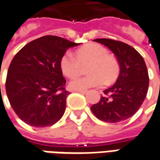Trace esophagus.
I'll return each mask as SVG.
<instances>
[{
	"instance_id": "34e87169",
	"label": "esophagus",
	"mask_w": 160,
	"mask_h": 160,
	"mask_svg": "<svg viewBox=\"0 0 160 160\" xmlns=\"http://www.w3.org/2000/svg\"><path fill=\"white\" fill-rule=\"evenodd\" d=\"M76 92L80 93V94H87L88 93V90H76Z\"/></svg>"
}]
</instances>
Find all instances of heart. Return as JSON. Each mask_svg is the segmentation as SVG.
Returning a JSON list of instances; mask_svg holds the SVG:
<instances>
[{
	"mask_svg": "<svg viewBox=\"0 0 160 160\" xmlns=\"http://www.w3.org/2000/svg\"><path fill=\"white\" fill-rule=\"evenodd\" d=\"M88 66L86 72L88 75L71 81L69 87L72 89L85 90L100 87L104 82L110 84L117 80L120 73V65L117 58L109 55L107 49L98 43H88L82 46L76 52L75 56L66 52L59 60L62 73L69 79L80 75L82 66Z\"/></svg>",
	"mask_w": 160,
	"mask_h": 160,
	"instance_id": "1",
	"label": "heart"
}]
</instances>
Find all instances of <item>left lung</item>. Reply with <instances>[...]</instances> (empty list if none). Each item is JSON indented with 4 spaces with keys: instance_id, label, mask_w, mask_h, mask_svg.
I'll return each mask as SVG.
<instances>
[{
    "instance_id": "8db88e82",
    "label": "left lung",
    "mask_w": 160,
    "mask_h": 160,
    "mask_svg": "<svg viewBox=\"0 0 160 160\" xmlns=\"http://www.w3.org/2000/svg\"><path fill=\"white\" fill-rule=\"evenodd\" d=\"M104 44L116 55L120 65V74L111 88L103 91L104 95L91 110L98 119L118 122L131 117L139 109L146 97L149 75L144 58L132 46L117 40L94 39Z\"/></svg>"
}]
</instances>
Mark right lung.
I'll list each match as a JSON object with an SVG mask.
<instances>
[{"mask_svg": "<svg viewBox=\"0 0 160 160\" xmlns=\"http://www.w3.org/2000/svg\"><path fill=\"white\" fill-rule=\"evenodd\" d=\"M79 44L56 36H44L16 53L5 86L9 103L22 121L42 128L53 125L63 117L69 94L59 60L67 49Z\"/></svg>", "mask_w": 160, "mask_h": 160, "instance_id": "obj_1", "label": "right lung"}]
</instances>
